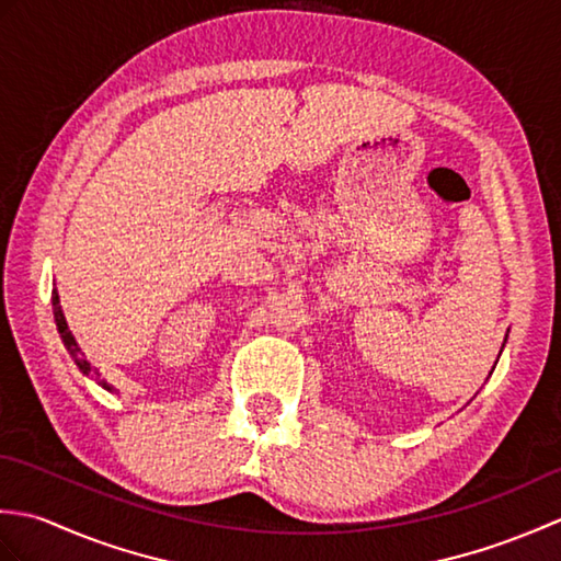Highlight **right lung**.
I'll return each mask as SVG.
<instances>
[{"instance_id": "add662e5", "label": "right lung", "mask_w": 561, "mask_h": 561, "mask_svg": "<svg viewBox=\"0 0 561 561\" xmlns=\"http://www.w3.org/2000/svg\"><path fill=\"white\" fill-rule=\"evenodd\" d=\"M53 313H55V323H57L59 337H62V344L67 347V352H69L71 359H75V364H77L79 371H81L83 376H89V378L96 380V383H99L101 388H105V390H113V388H111L108 383H105V380L101 378V374L96 371V368H93V366L87 362V356H83V352L79 350V344H77L75 335H71V332H69V325H67L65 313H62V306H59V296H57V291H53Z\"/></svg>"}]
</instances>
